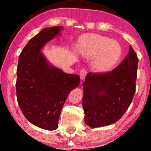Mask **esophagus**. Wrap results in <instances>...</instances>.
Segmentation results:
<instances>
[{
	"instance_id": "34e87169",
	"label": "esophagus",
	"mask_w": 151,
	"mask_h": 151,
	"mask_svg": "<svg viewBox=\"0 0 151 151\" xmlns=\"http://www.w3.org/2000/svg\"><path fill=\"white\" fill-rule=\"evenodd\" d=\"M86 73H87V71H86V69H84V68H82L81 71L80 72V79H81V80H84Z\"/></svg>"
}]
</instances>
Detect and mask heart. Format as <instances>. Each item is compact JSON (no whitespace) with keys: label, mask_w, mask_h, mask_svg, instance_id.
Here are the masks:
<instances>
[{"label":"heart","mask_w":151,"mask_h":151,"mask_svg":"<svg viewBox=\"0 0 151 151\" xmlns=\"http://www.w3.org/2000/svg\"><path fill=\"white\" fill-rule=\"evenodd\" d=\"M78 48L84 57L95 58L93 67L97 71H107L116 65L122 49L117 41L96 34L84 35L80 39Z\"/></svg>","instance_id":"b5f03b06"}]
</instances>
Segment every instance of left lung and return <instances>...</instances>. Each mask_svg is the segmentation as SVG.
<instances>
[{
    "mask_svg": "<svg viewBox=\"0 0 151 151\" xmlns=\"http://www.w3.org/2000/svg\"><path fill=\"white\" fill-rule=\"evenodd\" d=\"M138 58L132 48L111 71L87 73L83 82L84 122L91 128L116 122L123 116L135 93Z\"/></svg>",
    "mask_w": 151,
    "mask_h": 151,
    "instance_id": "1",
    "label": "left lung"
}]
</instances>
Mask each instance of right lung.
Returning <instances> with one entry per match:
<instances>
[{
    "instance_id": "1",
    "label": "right lung",
    "mask_w": 151,
    "mask_h": 151,
    "mask_svg": "<svg viewBox=\"0 0 151 151\" xmlns=\"http://www.w3.org/2000/svg\"><path fill=\"white\" fill-rule=\"evenodd\" d=\"M63 28H45L33 37L19 55L16 72V96L20 110L29 122L49 131L58 127L63 105L80 82L78 75L65 73L49 65L40 51Z\"/></svg>"
}]
</instances>
